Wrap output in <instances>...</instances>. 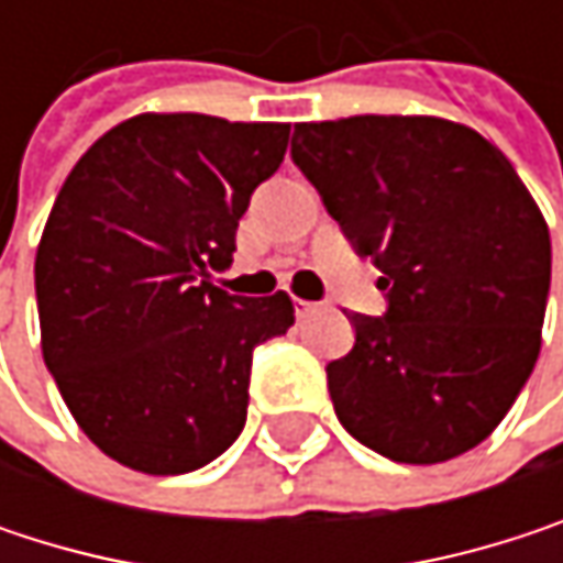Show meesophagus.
I'll list each match as a JSON object with an SVG mask.
<instances>
[{
  "instance_id": "34e87169",
  "label": "esophagus",
  "mask_w": 563,
  "mask_h": 563,
  "mask_svg": "<svg viewBox=\"0 0 563 563\" xmlns=\"http://www.w3.org/2000/svg\"><path fill=\"white\" fill-rule=\"evenodd\" d=\"M292 309H296V316H299V319H306V316H312V312L319 309V302H309V299H292Z\"/></svg>"
}]
</instances>
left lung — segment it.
<instances>
[{
    "label": "left lung",
    "mask_w": 563,
    "mask_h": 563,
    "mask_svg": "<svg viewBox=\"0 0 563 563\" xmlns=\"http://www.w3.org/2000/svg\"><path fill=\"white\" fill-rule=\"evenodd\" d=\"M292 163L358 257L385 316L352 312L325 365L342 427L394 463L483 443L525 388L551 289L548 224L506 156L440 117L296 123Z\"/></svg>",
    "instance_id": "8db88e82"
}]
</instances>
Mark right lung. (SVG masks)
I'll return each instance as SVG.
<instances>
[{"instance_id":"1","label":"right lung","mask_w":563,"mask_h":563,"mask_svg":"<svg viewBox=\"0 0 563 563\" xmlns=\"http://www.w3.org/2000/svg\"><path fill=\"white\" fill-rule=\"evenodd\" d=\"M286 140V123L140 113L60 185L35 257L42 352L110 460L178 476L241 437L254 349L292 325V302L231 296L211 271L231 267Z\"/></svg>"}]
</instances>
